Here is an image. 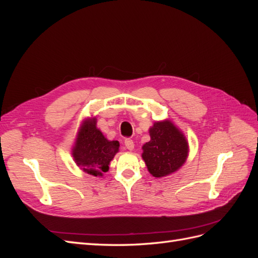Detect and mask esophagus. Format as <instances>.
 <instances>
[{
	"label": "esophagus",
	"mask_w": 258,
	"mask_h": 258,
	"mask_svg": "<svg viewBox=\"0 0 258 258\" xmlns=\"http://www.w3.org/2000/svg\"><path fill=\"white\" fill-rule=\"evenodd\" d=\"M124 146H126L127 150L132 151L135 148V143L131 139H126V140H124Z\"/></svg>",
	"instance_id": "esophagus-1"
}]
</instances>
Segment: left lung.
<instances>
[{
	"label": "left lung",
	"instance_id": "1",
	"mask_svg": "<svg viewBox=\"0 0 258 258\" xmlns=\"http://www.w3.org/2000/svg\"><path fill=\"white\" fill-rule=\"evenodd\" d=\"M151 140L143 145L142 158L155 177L167 176L181 168L188 156V142L173 122L156 121L150 128Z\"/></svg>",
	"mask_w": 258,
	"mask_h": 258
}]
</instances>
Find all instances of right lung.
I'll list each match as a JSON object with an SVG mask.
<instances>
[{
	"label": "right lung",
	"mask_w": 258,
	"mask_h": 258,
	"mask_svg": "<svg viewBox=\"0 0 258 258\" xmlns=\"http://www.w3.org/2000/svg\"><path fill=\"white\" fill-rule=\"evenodd\" d=\"M119 151L118 141H110L97 128V119H85L77 134L72 156L76 165L84 172L93 176H102L108 171V165Z\"/></svg>",
	"instance_id": "obj_1"
}]
</instances>
